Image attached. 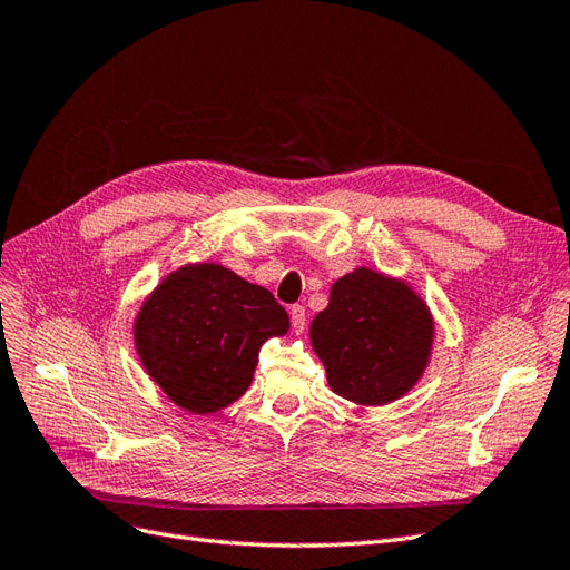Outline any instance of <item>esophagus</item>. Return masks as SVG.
<instances>
[{
	"mask_svg": "<svg viewBox=\"0 0 570 570\" xmlns=\"http://www.w3.org/2000/svg\"><path fill=\"white\" fill-rule=\"evenodd\" d=\"M289 321H292V331H295V335H302L304 327H306V308L295 304L289 308Z\"/></svg>",
	"mask_w": 570,
	"mask_h": 570,
	"instance_id": "34e87169",
	"label": "esophagus"
}]
</instances>
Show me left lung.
<instances>
[{
  "instance_id": "8db88e82",
  "label": "left lung",
  "mask_w": 570,
  "mask_h": 570,
  "mask_svg": "<svg viewBox=\"0 0 570 570\" xmlns=\"http://www.w3.org/2000/svg\"><path fill=\"white\" fill-rule=\"evenodd\" d=\"M308 337L335 394L383 406L421 381L433 356L435 318L406 281L358 266L333 283Z\"/></svg>"
}]
</instances>
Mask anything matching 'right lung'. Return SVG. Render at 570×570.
<instances>
[{
  "label": "right lung",
  "mask_w": 570,
  "mask_h": 570,
  "mask_svg": "<svg viewBox=\"0 0 570 570\" xmlns=\"http://www.w3.org/2000/svg\"><path fill=\"white\" fill-rule=\"evenodd\" d=\"M287 331V312L266 287L209 262L185 264L151 289L132 340L168 400L206 416L247 392L262 344Z\"/></svg>",
  "instance_id": "1"
}]
</instances>
